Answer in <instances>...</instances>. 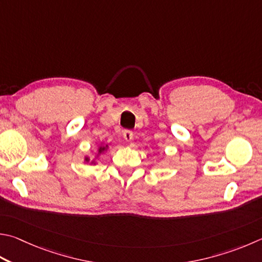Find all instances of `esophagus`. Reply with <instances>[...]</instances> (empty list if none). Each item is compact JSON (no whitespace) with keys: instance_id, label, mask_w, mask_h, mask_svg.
<instances>
[{"instance_id":"1","label":"esophagus","mask_w":262,"mask_h":262,"mask_svg":"<svg viewBox=\"0 0 262 262\" xmlns=\"http://www.w3.org/2000/svg\"><path fill=\"white\" fill-rule=\"evenodd\" d=\"M122 135H123V139H125L127 142H130L133 140V136H134L132 130H125Z\"/></svg>"}]
</instances>
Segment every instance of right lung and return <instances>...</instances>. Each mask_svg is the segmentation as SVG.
Instances as JSON below:
<instances>
[{
  "mask_svg": "<svg viewBox=\"0 0 262 262\" xmlns=\"http://www.w3.org/2000/svg\"><path fill=\"white\" fill-rule=\"evenodd\" d=\"M106 149H107V145H101V146H99V147H98V154H97V156H99L101 154H103V152L105 151ZM89 160H90V159L88 158V157H85V158H84V161H87V163H88ZM92 164H95V160H93V161H92Z\"/></svg>",
  "mask_w": 262,
  "mask_h": 262,
  "instance_id": "right-lung-1",
  "label": "right lung"
}]
</instances>
